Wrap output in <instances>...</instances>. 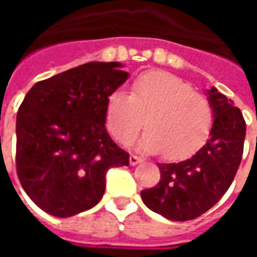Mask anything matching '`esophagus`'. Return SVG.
Instances as JSON below:
<instances>
[{
  "mask_svg": "<svg viewBox=\"0 0 257 257\" xmlns=\"http://www.w3.org/2000/svg\"><path fill=\"white\" fill-rule=\"evenodd\" d=\"M143 161L140 157L135 156V154H131V157H129V164L131 165H138V164H140V162Z\"/></svg>",
  "mask_w": 257,
  "mask_h": 257,
  "instance_id": "obj_1",
  "label": "esophagus"
}]
</instances>
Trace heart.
Listing matches in <instances>:
<instances>
[{"label": "heart", "instance_id": "heart-1", "mask_svg": "<svg viewBox=\"0 0 257 257\" xmlns=\"http://www.w3.org/2000/svg\"><path fill=\"white\" fill-rule=\"evenodd\" d=\"M149 129L139 147L161 153L171 160L193 156L209 138L213 108L208 97L165 71L139 75L131 85V95L112 92L106 106V126L118 143H134L140 131Z\"/></svg>", "mask_w": 257, "mask_h": 257}]
</instances>
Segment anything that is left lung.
<instances>
[{"mask_svg":"<svg viewBox=\"0 0 257 257\" xmlns=\"http://www.w3.org/2000/svg\"><path fill=\"white\" fill-rule=\"evenodd\" d=\"M208 93L215 119L206 145L186 161L158 164V184L140 193L147 208L169 220H193L217 204L242 160V112L216 88Z\"/></svg>","mask_w":257,"mask_h":257,"instance_id":"1","label":"left lung"}]
</instances>
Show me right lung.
I'll use <instances>...</instances> for the list:
<instances>
[{"instance_id": "right-lung-1", "label": "right lung", "mask_w": 257, "mask_h": 257, "mask_svg": "<svg viewBox=\"0 0 257 257\" xmlns=\"http://www.w3.org/2000/svg\"><path fill=\"white\" fill-rule=\"evenodd\" d=\"M121 64H81L37 82L16 117V171L22 187L44 212L70 217L93 208L110 168L129 154L106 131L108 96L128 73Z\"/></svg>"}]
</instances>
